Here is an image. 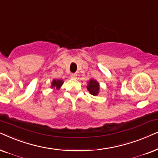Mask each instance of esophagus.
Instances as JSON below:
<instances>
[{
	"label": "esophagus",
	"instance_id": "34e87169",
	"mask_svg": "<svg viewBox=\"0 0 158 158\" xmlns=\"http://www.w3.org/2000/svg\"><path fill=\"white\" fill-rule=\"evenodd\" d=\"M77 77V73H71V77L73 78V79H76Z\"/></svg>",
	"mask_w": 158,
	"mask_h": 158
}]
</instances>
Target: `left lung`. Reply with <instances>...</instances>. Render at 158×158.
<instances>
[{
	"instance_id": "obj_1",
	"label": "left lung",
	"mask_w": 158,
	"mask_h": 158,
	"mask_svg": "<svg viewBox=\"0 0 158 158\" xmlns=\"http://www.w3.org/2000/svg\"><path fill=\"white\" fill-rule=\"evenodd\" d=\"M87 89L89 92V93L92 94V95H98L99 94V91H100V85L99 83L96 80L93 79H91L88 82Z\"/></svg>"
}]
</instances>
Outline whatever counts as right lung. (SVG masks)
Masks as SVG:
<instances>
[{
	"label": "right lung",
	"mask_w": 158,
	"mask_h": 158,
	"mask_svg": "<svg viewBox=\"0 0 158 158\" xmlns=\"http://www.w3.org/2000/svg\"><path fill=\"white\" fill-rule=\"evenodd\" d=\"M63 84H64V81L62 79H54L52 81L51 84V87L52 88H56V89H59L60 87H61Z\"/></svg>",
	"instance_id": "add662e5"
}]
</instances>
